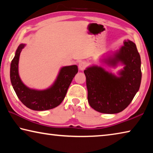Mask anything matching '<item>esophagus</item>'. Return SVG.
<instances>
[{"label":"esophagus","mask_w":153,"mask_h":153,"mask_svg":"<svg viewBox=\"0 0 153 153\" xmlns=\"http://www.w3.org/2000/svg\"><path fill=\"white\" fill-rule=\"evenodd\" d=\"M87 66V63H86V62H81V63H79V65H78V67H79V70L81 71H83L84 70L85 68H86Z\"/></svg>","instance_id":"1"}]
</instances>
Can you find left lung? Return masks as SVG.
<instances>
[{"label": "left lung", "mask_w": 153, "mask_h": 153, "mask_svg": "<svg viewBox=\"0 0 153 153\" xmlns=\"http://www.w3.org/2000/svg\"><path fill=\"white\" fill-rule=\"evenodd\" d=\"M102 62L107 66H124L118 76L102 67L91 65L84 71L86 78L88 100L98 112L115 114L130 104L140 86L141 59L135 43L125 40L119 50L111 53Z\"/></svg>", "instance_id": "left-lung-1"}]
</instances>
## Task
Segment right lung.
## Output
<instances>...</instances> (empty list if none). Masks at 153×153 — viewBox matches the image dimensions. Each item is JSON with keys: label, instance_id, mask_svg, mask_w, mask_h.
<instances>
[{"label": "right lung", "instance_id": "1", "mask_svg": "<svg viewBox=\"0 0 153 153\" xmlns=\"http://www.w3.org/2000/svg\"><path fill=\"white\" fill-rule=\"evenodd\" d=\"M25 44L18 46L10 68V78L15 93L23 104L34 111H46L57 107L63 101L72 79L78 71L76 65L61 67L55 82L47 89H32L22 82L18 65L20 53Z\"/></svg>", "mask_w": 153, "mask_h": 153}]
</instances>
